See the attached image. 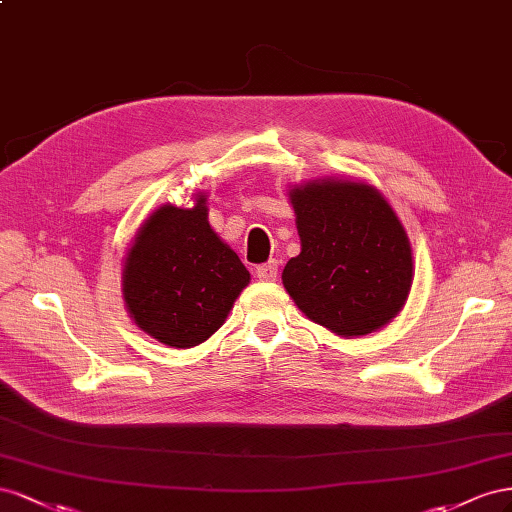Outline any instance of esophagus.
Here are the masks:
<instances>
[{
  "label": "esophagus",
  "instance_id": "34e87169",
  "mask_svg": "<svg viewBox=\"0 0 512 512\" xmlns=\"http://www.w3.org/2000/svg\"><path fill=\"white\" fill-rule=\"evenodd\" d=\"M276 274H279V264H276V261H268V264L257 268V279L259 281H274Z\"/></svg>",
  "mask_w": 512,
  "mask_h": 512
}]
</instances>
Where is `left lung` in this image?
Listing matches in <instances>:
<instances>
[{"mask_svg": "<svg viewBox=\"0 0 512 512\" xmlns=\"http://www.w3.org/2000/svg\"><path fill=\"white\" fill-rule=\"evenodd\" d=\"M300 255L283 270L298 309L343 339L367 337L401 313L414 281L412 246L386 197L362 180L289 188Z\"/></svg>", "mask_w": 512, "mask_h": 512, "instance_id": "1", "label": "left lung"}]
</instances>
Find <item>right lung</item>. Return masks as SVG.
Masks as SVG:
<instances>
[{
	"mask_svg": "<svg viewBox=\"0 0 512 512\" xmlns=\"http://www.w3.org/2000/svg\"><path fill=\"white\" fill-rule=\"evenodd\" d=\"M251 274L208 221V195L193 206L165 203L124 257L122 296L130 319L158 343L188 349L225 324Z\"/></svg>",
	"mask_w": 512,
	"mask_h": 512,
	"instance_id": "1",
	"label": "right lung"
}]
</instances>
